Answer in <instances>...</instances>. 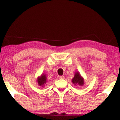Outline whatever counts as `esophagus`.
<instances>
[{"mask_svg":"<svg viewBox=\"0 0 120 120\" xmlns=\"http://www.w3.org/2000/svg\"><path fill=\"white\" fill-rule=\"evenodd\" d=\"M59 79H64V78H65V77H64V76H59Z\"/></svg>","mask_w":120,"mask_h":120,"instance_id":"1","label":"esophagus"}]
</instances>
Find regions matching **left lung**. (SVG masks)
Returning <instances> with one entry per match:
<instances>
[{
	"instance_id": "obj_1",
	"label": "left lung",
	"mask_w": 120,
	"mask_h": 120,
	"mask_svg": "<svg viewBox=\"0 0 120 120\" xmlns=\"http://www.w3.org/2000/svg\"><path fill=\"white\" fill-rule=\"evenodd\" d=\"M72 82L75 85H77L82 86L84 84V80L83 78L81 76L79 72H76L75 75V77L72 79Z\"/></svg>"
}]
</instances>
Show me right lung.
<instances>
[{
	"label": "right lung",
	"mask_w": 120,
	"mask_h": 120,
	"mask_svg": "<svg viewBox=\"0 0 120 120\" xmlns=\"http://www.w3.org/2000/svg\"><path fill=\"white\" fill-rule=\"evenodd\" d=\"M47 82L46 75H44V74H42L41 76L38 77V80H37V82H38V85L42 87H43L44 84L46 83Z\"/></svg>",
	"instance_id": "add662e5"
}]
</instances>
